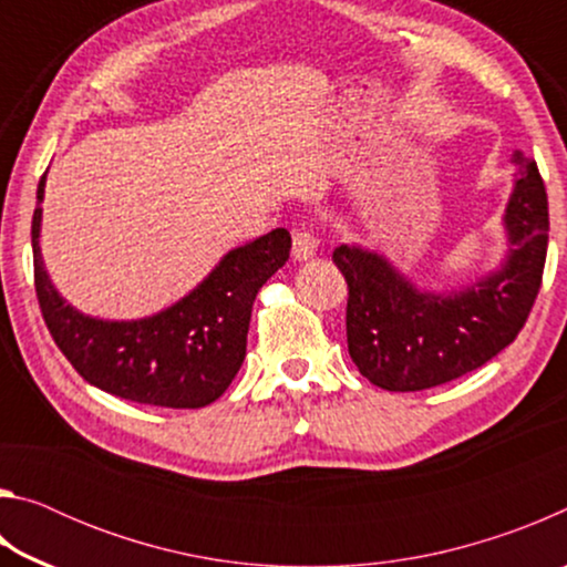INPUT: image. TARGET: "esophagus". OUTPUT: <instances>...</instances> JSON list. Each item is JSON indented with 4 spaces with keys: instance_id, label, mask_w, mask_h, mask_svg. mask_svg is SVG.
Segmentation results:
<instances>
[{
    "instance_id": "1",
    "label": "esophagus",
    "mask_w": 567,
    "mask_h": 567,
    "mask_svg": "<svg viewBox=\"0 0 567 567\" xmlns=\"http://www.w3.org/2000/svg\"><path fill=\"white\" fill-rule=\"evenodd\" d=\"M318 252V237L312 235L310 227H300L292 233V257L295 260H310Z\"/></svg>"
}]
</instances>
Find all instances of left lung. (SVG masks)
Instances as JSON below:
<instances>
[{
  "mask_svg": "<svg viewBox=\"0 0 567 567\" xmlns=\"http://www.w3.org/2000/svg\"><path fill=\"white\" fill-rule=\"evenodd\" d=\"M505 207L507 257L463 290H417L388 257L340 245L332 262L348 282V350L372 385L415 392L483 368L523 330L548 255V195L535 159L515 152Z\"/></svg>",
  "mask_w": 567,
  "mask_h": 567,
  "instance_id": "left-lung-1",
  "label": "left lung"
}]
</instances>
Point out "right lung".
<instances>
[{"mask_svg": "<svg viewBox=\"0 0 567 567\" xmlns=\"http://www.w3.org/2000/svg\"><path fill=\"white\" fill-rule=\"evenodd\" d=\"M42 175L32 217L34 287L47 330L72 368L110 395L172 410L215 402L245 360L252 302L290 257L285 227L229 252L195 290L142 320H97L66 305L40 252Z\"/></svg>", "mask_w": 567, "mask_h": 567, "instance_id": "obj_1", "label": "right lung"}]
</instances>
